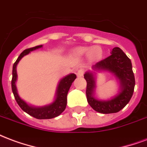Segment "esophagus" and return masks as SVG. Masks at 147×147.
<instances>
[{
    "instance_id": "esophagus-1",
    "label": "esophagus",
    "mask_w": 147,
    "mask_h": 147,
    "mask_svg": "<svg viewBox=\"0 0 147 147\" xmlns=\"http://www.w3.org/2000/svg\"><path fill=\"white\" fill-rule=\"evenodd\" d=\"M83 74H84V70L83 69H80L77 71L76 75L78 77H82L83 76Z\"/></svg>"
}]
</instances>
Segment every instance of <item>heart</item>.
Returning a JSON list of instances; mask_svg holds the SVG:
<instances>
[{
    "label": "heart",
    "instance_id": "heart-1",
    "mask_svg": "<svg viewBox=\"0 0 147 147\" xmlns=\"http://www.w3.org/2000/svg\"><path fill=\"white\" fill-rule=\"evenodd\" d=\"M75 56L78 57H82L85 56H88L91 60L96 61L102 57V49L99 46H94V47H78L75 49L73 51Z\"/></svg>",
    "mask_w": 147,
    "mask_h": 147
}]
</instances>
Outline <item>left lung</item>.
Masks as SVG:
<instances>
[{
  "label": "left lung",
  "mask_w": 147,
  "mask_h": 147,
  "mask_svg": "<svg viewBox=\"0 0 147 147\" xmlns=\"http://www.w3.org/2000/svg\"><path fill=\"white\" fill-rule=\"evenodd\" d=\"M111 55L105 60L93 65V71H87L84 74L86 81V98L89 105L100 113H117L129 102L135 88V76L131 61L119 47L112 49ZM110 72L119 82V90L110 99L101 100L94 97L96 85V72Z\"/></svg>",
  "instance_id": "1"
}]
</instances>
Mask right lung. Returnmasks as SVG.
<instances>
[{
  "instance_id": "1",
  "label": "right lung",
  "mask_w": 147,
  "mask_h": 147,
  "mask_svg": "<svg viewBox=\"0 0 147 147\" xmlns=\"http://www.w3.org/2000/svg\"><path fill=\"white\" fill-rule=\"evenodd\" d=\"M42 48V45H37L33 48L25 49L21 53L20 57L17 58L16 61L13 64L12 67V80H11V90L14 94L15 99L23 110L34 118L42 120V119H52L56 117H58L64 111L67 105V95L68 90L70 89L71 84L74 80L76 79V74L70 73L61 78L57 86L56 93H55L54 100L48 105L42 106H34V105L28 104L27 102L22 99L19 95L16 88V83L17 81V71L16 67L19 62L20 61L24 56L29 54L30 52L34 51L36 49Z\"/></svg>"
}]
</instances>
